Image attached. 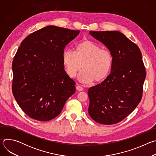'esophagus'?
I'll return each instance as SVG.
<instances>
[{"mask_svg": "<svg viewBox=\"0 0 156 156\" xmlns=\"http://www.w3.org/2000/svg\"><path fill=\"white\" fill-rule=\"evenodd\" d=\"M76 90H77L78 91H83L84 89H83V87H81V86L78 85V86H76Z\"/></svg>", "mask_w": 156, "mask_h": 156, "instance_id": "esophagus-1", "label": "esophagus"}]
</instances>
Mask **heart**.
<instances>
[{"instance_id":"1","label":"heart","mask_w":156,"mask_h":156,"mask_svg":"<svg viewBox=\"0 0 156 156\" xmlns=\"http://www.w3.org/2000/svg\"><path fill=\"white\" fill-rule=\"evenodd\" d=\"M62 62L65 71L71 78L83 69L79 80L84 83L100 82L108 75L112 66L113 58L110 52L94 42L86 41L77 44L75 51L65 50L62 53Z\"/></svg>"}]
</instances>
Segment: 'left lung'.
<instances>
[{"mask_svg":"<svg viewBox=\"0 0 156 156\" xmlns=\"http://www.w3.org/2000/svg\"><path fill=\"white\" fill-rule=\"evenodd\" d=\"M112 55L110 73L88 90V113L104 125L117 123L135 109L141 100L146 73L138 46L118 31H90Z\"/></svg>","mask_w":156,"mask_h":156,"instance_id":"1","label":"left lung"}]
</instances>
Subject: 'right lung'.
<instances>
[{"label": "right lung", "mask_w": 156, "mask_h": 156, "mask_svg": "<svg viewBox=\"0 0 156 156\" xmlns=\"http://www.w3.org/2000/svg\"><path fill=\"white\" fill-rule=\"evenodd\" d=\"M80 31L54 25L28 36L12 63L13 96L31 119L46 122L58 116L75 93V82L66 74L62 53Z\"/></svg>", "instance_id": "add662e5"}]
</instances>
